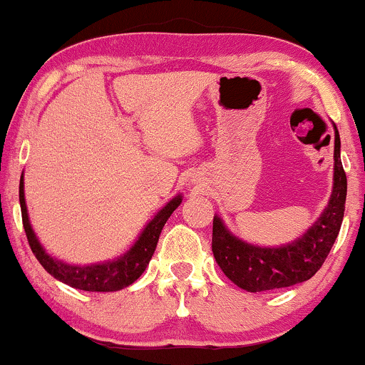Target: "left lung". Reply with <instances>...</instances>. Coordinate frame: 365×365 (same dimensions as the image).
<instances>
[{"label":"left lung","mask_w":365,"mask_h":365,"mask_svg":"<svg viewBox=\"0 0 365 365\" xmlns=\"http://www.w3.org/2000/svg\"><path fill=\"white\" fill-rule=\"evenodd\" d=\"M334 139V187L327 207L304 236L279 247H259L232 236L214 216L212 252L222 272L247 292L291 287L311 279L336 242L346 209L347 178L341 163V138Z\"/></svg>","instance_id":"8db88e82"}]
</instances>
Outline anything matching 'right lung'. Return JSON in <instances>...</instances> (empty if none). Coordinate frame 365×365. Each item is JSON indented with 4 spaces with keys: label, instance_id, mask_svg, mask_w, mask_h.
Masks as SVG:
<instances>
[{
    "label": "right lung",
    "instance_id": "right-lung-1",
    "mask_svg": "<svg viewBox=\"0 0 365 365\" xmlns=\"http://www.w3.org/2000/svg\"><path fill=\"white\" fill-rule=\"evenodd\" d=\"M182 201V196H176L171 199L151 221L144 227L141 236L133 244V247L128 252H124L121 257L114 261L91 264V266H71L63 261H58L53 256L44 251L38 237L34 236L31 224L28 219V209L24 202V179H19V204H21V216H23V227L26 232L29 247L39 264L51 274L54 279L61 281L74 289L89 292H113L124 289L136 281V279L144 272V269L151 261L154 249L158 246L159 234H161L164 224L169 216L174 212L179 204Z\"/></svg>",
    "mask_w": 365,
    "mask_h": 365
}]
</instances>
